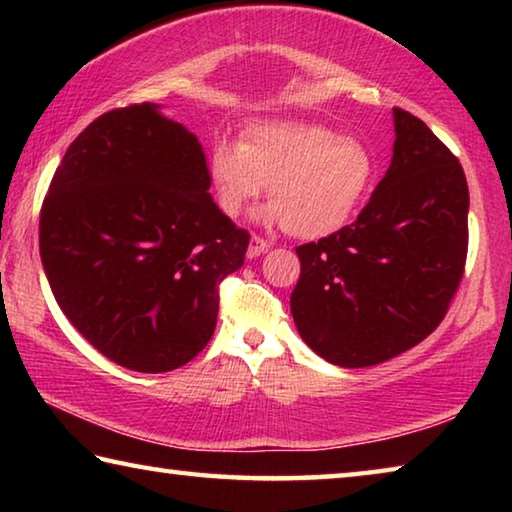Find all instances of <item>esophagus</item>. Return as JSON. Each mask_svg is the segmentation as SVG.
Segmentation results:
<instances>
[{"label":"esophagus","mask_w":512,"mask_h":512,"mask_svg":"<svg viewBox=\"0 0 512 512\" xmlns=\"http://www.w3.org/2000/svg\"><path fill=\"white\" fill-rule=\"evenodd\" d=\"M268 248H271V244H268V241L259 239V237H253V239H250V244H248L246 257H248V259H255V257H259V255H264Z\"/></svg>","instance_id":"esophagus-1"}]
</instances>
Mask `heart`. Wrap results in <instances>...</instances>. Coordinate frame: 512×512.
<instances>
[{"label": "heart", "instance_id": "b5f03b06", "mask_svg": "<svg viewBox=\"0 0 512 512\" xmlns=\"http://www.w3.org/2000/svg\"><path fill=\"white\" fill-rule=\"evenodd\" d=\"M375 155L357 137L300 119L255 121L239 144H216L210 178L216 205L230 219L268 187L264 223H284L298 239L339 232L366 201L375 180Z\"/></svg>", "mask_w": 512, "mask_h": 512}]
</instances>
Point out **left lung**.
<instances>
[{
	"mask_svg": "<svg viewBox=\"0 0 512 512\" xmlns=\"http://www.w3.org/2000/svg\"><path fill=\"white\" fill-rule=\"evenodd\" d=\"M393 121L391 167L357 221L296 248L293 323L341 368L377 366L427 339L465 268L463 167L422 119L395 108Z\"/></svg>",
	"mask_w": 512,
	"mask_h": 512,
	"instance_id": "obj_1",
	"label": "left lung"
}]
</instances>
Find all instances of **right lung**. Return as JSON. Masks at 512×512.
<instances>
[{
    "label": "right lung",
    "instance_id": "right-lung-1",
    "mask_svg": "<svg viewBox=\"0 0 512 512\" xmlns=\"http://www.w3.org/2000/svg\"><path fill=\"white\" fill-rule=\"evenodd\" d=\"M203 146L158 103L110 110L69 144L40 212V257L69 323L103 357L169 372L212 339L248 232L210 196Z\"/></svg>",
    "mask_w": 512,
    "mask_h": 512
}]
</instances>
